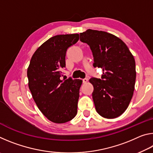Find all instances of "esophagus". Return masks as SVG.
Segmentation results:
<instances>
[{"label":"esophagus","instance_id":"34e87169","mask_svg":"<svg viewBox=\"0 0 153 153\" xmlns=\"http://www.w3.org/2000/svg\"><path fill=\"white\" fill-rule=\"evenodd\" d=\"M88 81V79L87 77H86V78H84V79H83V83H84V84H86Z\"/></svg>","mask_w":153,"mask_h":153}]
</instances>
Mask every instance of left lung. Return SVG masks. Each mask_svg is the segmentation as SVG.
<instances>
[{
	"mask_svg": "<svg viewBox=\"0 0 153 153\" xmlns=\"http://www.w3.org/2000/svg\"><path fill=\"white\" fill-rule=\"evenodd\" d=\"M81 42L91 49L94 67L102 69L101 79L92 77V98L100 116L113 119L120 116L134 94L136 63L132 54L122 40L102 31L87 30L79 33Z\"/></svg>",
	"mask_w": 153,
	"mask_h": 153,
	"instance_id": "obj_1",
	"label": "left lung"
}]
</instances>
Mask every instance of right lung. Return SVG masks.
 Returning <instances> with one entry per match:
<instances>
[{
    "label": "right lung",
    "instance_id": "1",
    "mask_svg": "<svg viewBox=\"0 0 153 153\" xmlns=\"http://www.w3.org/2000/svg\"><path fill=\"white\" fill-rule=\"evenodd\" d=\"M79 34L57 35L46 41L33 53L27 69L28 86L36 105L48 120L63 123L76 117L82 81L61 80L69 47Z\"/></svg>",
    "mask_w": 153,
    "mask_h": 153
}]
</instances>
